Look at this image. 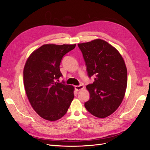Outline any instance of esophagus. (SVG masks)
I'll list each match as a JSON object with an SVG mask.
<instances>
[{
    "mask_svg": "<svg viewBox=\"0 0 150 150\" xmlns=\"http://www.w3.org/2000/svg\"><path fill=\"white\" fill-rule=\"evenodd\" d=\"M84 89V86L83 85H79V86H75V89L77 91H79L83 89Z\"/></svg>",
    "mask_w": 150,
    "mask_h": 150,
    "instance_id": "34e87169",
    "label": "esophagus"
}]
</instances>
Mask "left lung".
<instances>
[{"mask_svg":"<svg viewBox=\"0 0 150 150\" xmlns=\"http://www.w3.org/2000/svg\"><path fill=\"white\" fill-rule=\"evenodd\" d=\"M89 77L96 76L86 89L90 99L84 106L91 114L104 118L121 104L127 87V69L119 51L100 39L78 44Z\"/></svg>","mask_w":150,"mask_h":150,"instance_id":"obj_1","label":"left lung"}]
</instances>
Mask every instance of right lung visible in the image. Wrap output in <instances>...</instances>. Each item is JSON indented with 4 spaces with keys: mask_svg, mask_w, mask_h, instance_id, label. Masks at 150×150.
Wrapping results in <instances>:
<instances>
[{
    "mask_svg": "<svg viewBox=\"0 0 150 150\" xmlns=\"http://www.w3.org/2000/svg\"><path fill=\"white\" fill-rule=\"evenodd\" d=\"M75 47L76 44H44L25 62L24 84L27 96L34 110L44 120L61 119L73 100L74 86L56 80L62 76L59 66L62 57Z\"/></svg>",
    "mask_w": 150,
    "mask_h": 150,
    "instance_id": "add662e5",
    "label": "right lung"
}]
</instances>
